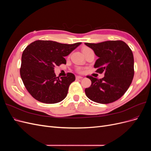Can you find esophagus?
<instances>
[{"label": "esophagus", "mask_w": 151, "mask_h": 151, "mask_svg": "<svg viewBox=\"0 0 151 151\" xmlns=\"http://www.w3.org/2000/svg\"><path fill=\"white\" fill-rule=\"evenodd\" d=\"M83 79V77L79 76H76V79Z\"/></svg>", "instance_id": "34e87169"}]
</instances>
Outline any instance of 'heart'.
Listing matches in <instances>:
<instances>
[{
	"instance_id": "1",
	"label": "heart",
	"mask_w": 151,
	"mask_h": 151,
	"mask_svg": "<svg viewBox=\"0 0 151 151\" xmlns=\"http://www.w3.org/2000/svg\"><path fill=\"white\" fill-rule=\"evenodd\" d=\"M88 49H89V48H87V47H84V48H83V50H82V51H83V52H84V51H85V50H88Z\"/></svg>"
}]
</instances>
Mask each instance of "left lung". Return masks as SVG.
I'll return each mask as SVG.
<instances>
[{
  "label": "left lung",
  "instance_id": "1",
  "mask_svg": "<svg viewBox=\"0 0 151 151\" xmlns=\"http://www.w3.org/2000/svg\"><path fill=\"white\" fill-rule=\"evenodd\" d=\"M93 50L98 59L94 67L97 72H104L102 79L87 76L91 85L85 89L89 99L101 104L120 98L130 86L134 76V60L131 49L123 41H106L99 43H85Z\"/></svg>",
  "mask_w": 151,
  "mask_h": 151
}]
</instances>
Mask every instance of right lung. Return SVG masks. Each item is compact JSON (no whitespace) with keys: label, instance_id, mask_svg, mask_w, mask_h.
Returning a JSON list of instances; mask_svg holds the SVG:
<instances>
[{"label":"right lung","instance_id":"add662e5","mask_svg":"<svg viewBox=\"0 0 151 151\" xmlns=\"http://www.w3.org/2000/svg\"><path fill=\"white\" fill-rule=\"evenodd\" d=\"M81 44H62L53 41L38 40L27 47L22 54L20 75L29 94L38 101L53 104L67 96L68 87L76 77L68 73L59 78L54 68L66 64L65 57Z\"/></svg>","mask_w":151,"mask_h":151}]
</instances>
